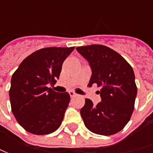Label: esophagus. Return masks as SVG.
Masks as SVG:
<instances>
[{
    "instance_id": "esophagus-1",
    "label": "esophagus",
    "mask_w": 153,
    "mask_h": 153,
    "mask_svg": "<svg viewBox=\"0 0 153 153\" xmlns=\"http://www.w3.org/2000/svg\"><path fill=\"white\" fill-rule=\"evenodd\" d=\"M69 94H70V96H71V98L76 97V96L77 95V94H75L73 91H70V92H69Z\"/></svg>"
}]
</instances>
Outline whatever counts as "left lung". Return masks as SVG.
Returning <instances> with one entry per match:
<instances>
[{
    "mask_svg": "<svg viewBox=\"0 0 153 153\" xmlns=\"http://www.w3.org/2000/svg\"><path fill=\"white\" fill-rule=\"evenodd\" d=\"M88 61L92 76L88 85L96 83L101 101L94 105L86 99L80 112L86 128L101 135L121 131L130 120L134 109L137 87L131 65L123 57L104 45L76 48Z\"/></svg>",
    "mask_w": 153,
    "mask_h": 153,
    "instance_id": "obj_1",
    "label": "left lung"
}]
</instances>
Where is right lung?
Segmentation results:
<instances>
[{"label": "right lung", "mask_w": 153, "mask_h": 153, "mask_svg": "<svg viewBox=\"0 0 153 153\" xmlns=\"http://www.w3.org/2000/svg\"><path fill=\"white\" fill-rule=\"evenodd\" d=\"M71 48H45L25 58L11 80L9 97L16 120L26 131L48 134L61 125L70 103L67 92L58 93L48 85L59 78L62 65Z\"/></svg>", "instance_id": "add662e5"}]
</instances>
